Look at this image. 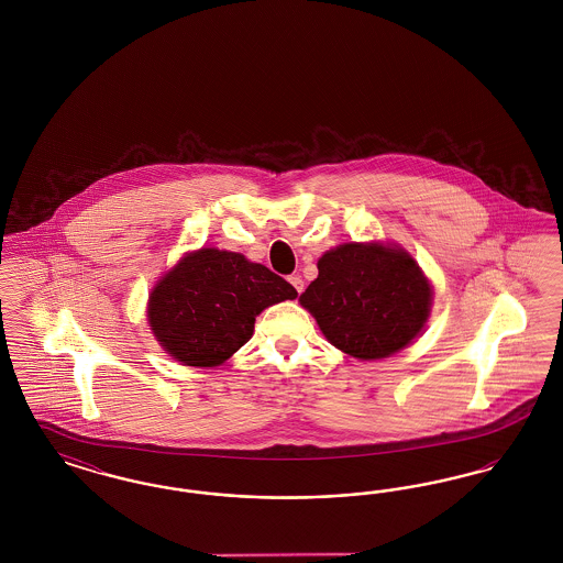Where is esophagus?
Returning <instances> with one entry per match:
<instances>
[{
  "mask_svg": "<svg viewBox=\"0 0 563 563\" xmlns=\"http://www.w3.org/2000/svg\"><path fill=\"white\" fill-rule=\"evenodd\" d=\"M289 283L294 285L297 294H301V291H303V280H301V276H299V274H291V276H289Z\"/></svg>",
  "mask_w": 563,
  "mask_h": 563,
  "instance_id": "obj_1",
  "label": "esophagus"
}]
</instances>
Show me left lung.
Instances as JSON below:
<instances>
[{
	"mask_svg": "<svg viewBox=\"0 0 563 563\" xmlns=\"http://www.w3.org/2000/svg\"><path fill=\"white\" fill-rule=\"evenodd\" d=\"M430 295L429 280L402 249L352 242L322 255L319 278L299 301L335 349L372 361L399 352L422 331Z\"/></svg>",
	"mask_w": 563,
	"mask_h": 563,
	"instance_id": "1",
	"label": "left lung"
}]
</instances>
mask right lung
Segmentation results:
<instances>
[{"label":"right lung","instance_id":"obj_1","mask_svg":"<svg viewBox=\"0 0 563 563\" xmlns=\"http://www.w3.org/2000/svg\"><path fill=\"white\" fill-rule=\"evenodd\" d=\"M294 287L241 253L200 249L170 269L150 295V324L184 365L214 367L244 346L255 317L295 299Z\"/></svg>","mask_w":563,"mask_h":563}]
</instances>
